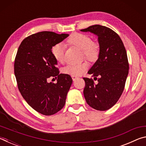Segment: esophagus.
Here are the masks:
<instances>
[{"label": "esophagus", "mask_w": 146, "mask_h": 146, "mask_svg": "<svg viewBox=\"0 0 146 146\" xmlns=\"http://www.w3.org/2000/svg\"><path fill=\"white\" fill-rule=\"evenodd\" d=\"M71 77H72V79H73V81L76 80V79H77V78H78V76H74V75H72V76H71Z\"/></svg>", "instance_id": "obj_1"}]
</instances>
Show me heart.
<instances>
[{"label":"heart","instance_id":"b5f03b06","mask_svg":"<svg viewBox=\"0 0 146 146\" xmlns=\"http://www.w3.org/2000/svg\"><path fill=\"white\" fill-rule=\"evenodd\" d=\"M67 42L71 45L82 50L83 55L90 61H95L100 54V45L97 42L94 41L90 36L81 33H73L68 38ZM51 53L55 60L60 63L65 61V46L63 44L57 43L51 48ZM87 62L79 64H69L63 68L64 73L70 75L78 76L87 70Z\"/></svg>","mask_w":146,"mask_h":146}]
</instances>
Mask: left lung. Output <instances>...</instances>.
<instances>
[{"instance_id":"left-lung-1","label":"left lung","mask_w":146,"mask_h":146,"mask_svg":"<svg viewBox=\"0 0 146 146\" xmlns=\"http://www.w3.org/2000/svg\"><path fill=\"white\" fill-rule=\"evenodd\" d=\"M81 31L97 35L100 48L98 60L88 72L98 83L93 78H83L84 95L90 107L108 110L117 102L125 87L129 73L126 50L118 35L108 27L93 25Z\"/></svg>"}]
</instances>
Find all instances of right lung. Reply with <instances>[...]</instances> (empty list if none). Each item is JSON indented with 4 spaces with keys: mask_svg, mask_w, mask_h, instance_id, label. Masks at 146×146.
I'll return each instance as SVG.
<instances>
[{
    "mask_svg": "<svg viewBox=\"0 0 146 146\" xmlns=\"http://www.w3.org/2000/svg\"><path fill=\"white\" fill-rule=\"evenodd\" d=\"M68 34L42 31L22 41L15 59L14 73L20 93L27 103L44 115L55 114L65 105L66 96L72 84L68 74H59L57 61L51 53L56 44ZM50 77L58 82L49 83Z\"/></svg>",
    "mask_w": 146,
    "mask_h": 146,
    "instance_id": "add662e5",
    "label": "right lung"
}]
</instances>
